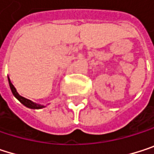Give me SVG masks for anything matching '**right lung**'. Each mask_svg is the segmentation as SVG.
Wrapping results in <instances>:
<instances>
[{"mask_svg":"<svg viewBox=\"0 0 154 154\" xmlns=\"http://www.w3.org/2000/svg\"><path fill=\"white\" fill-rule=\"evenodd\" d=\"M8 80H9V85H10V88H11V90L13 96H14V97H15L22 105H24L25 106H27V107H29V108H31V109H40V108L45 107V106H42V105H38V104L33 103L32 101H30V100H29V99H27V98L21 97V96H20L19 93L17 92L16 88H14V86L11 84V80H10L9 78H8Z\"/></svg>","mask_w":154,"mask_h":154,"instance_id":"add662e5","label":"right lung"}]
</instances>
